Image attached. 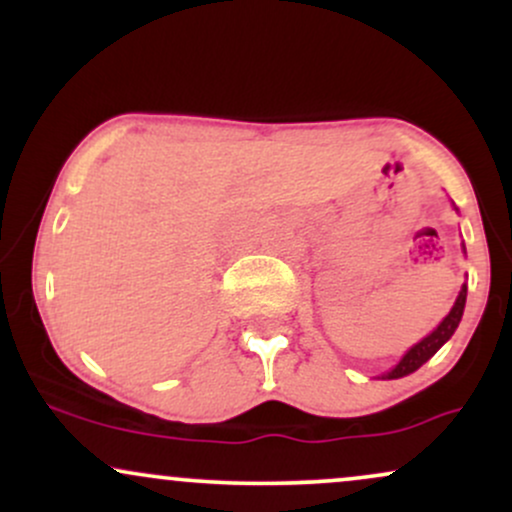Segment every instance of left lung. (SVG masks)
Listing matches in <instances>:
<instances>
[{
    "instance_id": "1",
    "label": "left lung",
    "mask_w": 512,
    "mask_h": 512,
    "mask_svg": "<svg viewBox=\"0 0 512 512\" xmlns=\"http://www.w3.org/2000/svg\"><path fill=\"white\" fill-rule=\"evenodd\" d=\"M464 303H467V284H462L460 296H457L455 305H452L450 313L443 317V322H440V325L436 327V330H433L431 334H428V337L421 339L419 344L411 346V349L407 351V354L402 356V361H399L397 366L390 370V373H385L383 378H385V380L404 378V375L414 373V370H419L421 366H424V363L428 361V358H431L433 354H436V351L440 349V346H443V344L448 342V339L452 337V334H455L457 325H460V320H462Z\"/></svg>"
}]
</instances>
